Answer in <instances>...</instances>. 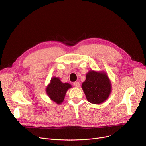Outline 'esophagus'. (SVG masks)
<instances>
[{"instance_id":"1","label":"esophagus","mask_w":146,"mask_h":146,"mask_svg":"<svg viewBox=\"0 0 146 146\" xmlns=\"http://www.w3.org/2000/svg\"><path fill=\"white\" fill-rule=\"evenodd\" d=\"M73 85H74L75 87H78L80 86V83H79L78 81H75V82L73 83Z\"/></svg>"}]
</instances>
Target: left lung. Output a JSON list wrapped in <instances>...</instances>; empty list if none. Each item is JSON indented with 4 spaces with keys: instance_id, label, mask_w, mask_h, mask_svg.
I'll return each instance as SVG.
<instances>
[{
    "instance_id": "1",
    "label": "left lung",
    "mask_w": 146,
    "mask_h": 146,
    "mask_svg": "<svg viewBox=\"0 0 146 146\" xmlns=\"http://www.w3.org/2000/svg\"><path fill=\"white\" fill-rule=\"evenodd\" d=\"M82 88L87 101L92 104H98L108 98L111 85L106 74L92 71L87 74Z\"/></svg>"
}]
</instances>
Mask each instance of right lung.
<instances>
[{
	"label": "right lung",
	"mask_w": 146,
	"mask_h": 146,
	"mask_svg": "<svg viewBox=\"0 0 146 146\" xmlns=\"http://www.w3.org/2000/svg\"><path fill=\"white\" fill-rule=\"evenodd\" d=\"M71 87V84L63 83L59 78L54 77L46 87V93L51 100L59 104L63 101L66 91Z\"/></svg>",
	"instance_id": "obj_1"
}]
</instances>
